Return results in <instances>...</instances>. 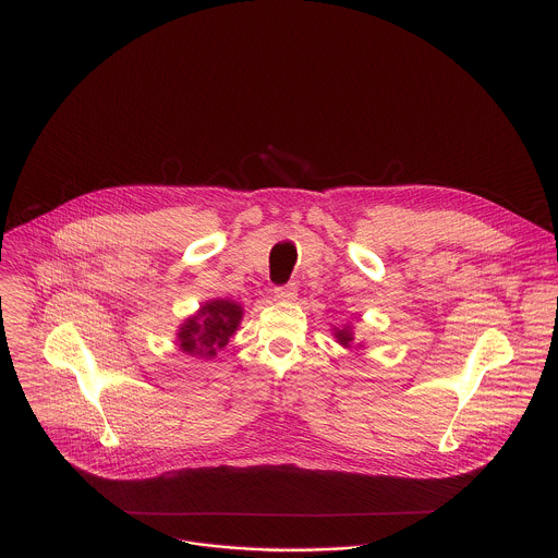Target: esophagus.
<instances>
[{"instance_id":"1","label":"esophagus","mask_w":558,"mask_h":558,"mask_svg":"<svg viewBox=\"0 0 558 558\" xmlns=\"http://www.w3.org/2000/svg\"><path fill=\"white\" fill-rule=\"evenodd\" d=\"M275 296H277L279 301H294V299H296V286H294V283L279 286V288H275Z\"/></svg>"}]
</instances>
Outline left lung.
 <instances>
[{"mask_svg": "<svg viewBox=\"0 0 558 558\" xmlns=\"http://www.w3.org/2000/svg\"><path fill=\"white\" fill-rule=\"evenodd\" d=\"M331 331H333V338L338 340V344H342L344 349H353V344H355V333H353V327L351 325H342V327H331ZM362 347V342L360 344H355V349H360Z\"/></svg>", "mask_w": 558, "mask_h": 558, "instance_id": "1", "label": "left lung"}]
</instances>
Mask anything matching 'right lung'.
I'll list each match as a JSON object with an SVG mask.
<instances>
[{"label": "right lung", "mask_w": 558, "mask_h": 558, "mask_svg": "<svg viewBox=\"0 0 558 558\" xmlns=\"http://www.w3.org/2000/svg\"><path fill=\"white\" fill-rule=\"evenodd\" d=\"M244 307L231 299H211L196 314L185 318L177 331V344L183 353L201 360H211L229 338L238 331Z\"/></svg>", "instance_id": "right-lung-1"}]
</instances>
